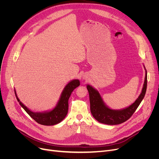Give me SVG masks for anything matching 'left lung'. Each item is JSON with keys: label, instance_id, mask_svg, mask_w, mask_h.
<instances>
[{"label": "left lung", "instance_id": "8db88e82", "mask_svg": "<svg viewBox=\"0 0 159 159\" xmlns=\"http://www.w3.org/2000/svg\"><path fill=\"white\" fill-rule=\"evenodd\" d=\"M147 71L142 93L133 104L122 110H113L108 108L103 103L98 92L90 85H87L89 93L90 111L92 116L98 122L109 125H119L128 120L136 111L145 95L148 83Z\"/></svg>", "mask_w": 159, "mask_h": 159}]
</instances>
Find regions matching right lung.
<instances>
[{
  "label": "right lung",
  "instance_id": "add662e5",
  "mask_svg": "<svg viewBox=\"0 0 159 159\" xmlns=\"http://www.w3.org/2000/svg\"><path fill=\"white\" fill-rule=\"evenodd\" d=\"M80 85V81L79 80H73L69 83L62 92L61 98L60 99L57 106L50 111L45 113H34L29 110L23 105L17 98L16 90L15 94L21 106L24 109L27 113L30 116L39 124L45 126H52L60 123L66 116L68 112V101L71 93L76 87Z\"/></svg>",
  "mask_w": 159,
  "mask_h": 159
}]
</instances>
